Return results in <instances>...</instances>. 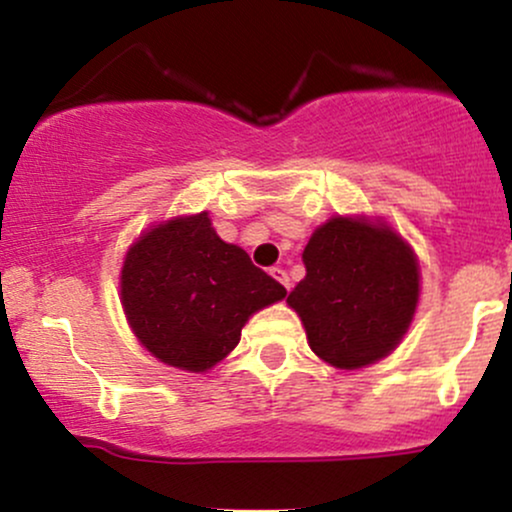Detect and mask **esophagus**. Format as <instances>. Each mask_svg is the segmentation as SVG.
<instances>
[{
	"label": "esophagus",
	"mask_w": 512,
	"mask_h": 512,
	"mask_svg": "<svg viewBox=\"0 0 512 512\" xmlns=\"http://www.w3.org/2000/svg\"><path fill=\"white\" fill-rule=\"evenodd\" d=\"M269 274H272L274 279L279 281V284L284 286L286 291L291 289V279H289V274H286V269H281V267H272V269H269Z\"/></svg>",
	"instance_id": "1"
}]
</instances>
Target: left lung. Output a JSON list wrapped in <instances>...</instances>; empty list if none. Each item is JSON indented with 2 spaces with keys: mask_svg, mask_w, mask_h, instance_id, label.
<instances>
[{
  "mask_svg": "<svg viewBox=\"0 0 512 512\" xmlns=\"http://www.w3.org/2000/svg\"><path fill=\"white\" fill-rule=\"evenodd\" d=\"M303 264L305 279L286 303L322 361L356 370L397 349L419 303V262L407 240L366 216H334L315 228Z\"/></svg>",
  "mask_w": 512,
  "mask_h": 512,
  "instance_id": "left-lung-1",
  "label": "left lung"
}]
</instances>
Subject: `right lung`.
<instances>
[{"mask_svg": "<svg viewBox=\"0 0 512 512\" xmlns=\"http://www.w3.org/2000/svg\"><path fill=\"white\" fill-rule=\"evenodd\" d=\"M127 322L158 361L204 373L240 342L252 313L286 289L223 243L207 211L178 216L144 231L127 250L120 276Z\"/></svg>", "mask_w": 512, "mask_h": 512, "instance_id": "right-lung-1", "label": "right lung"}]
</instances>
